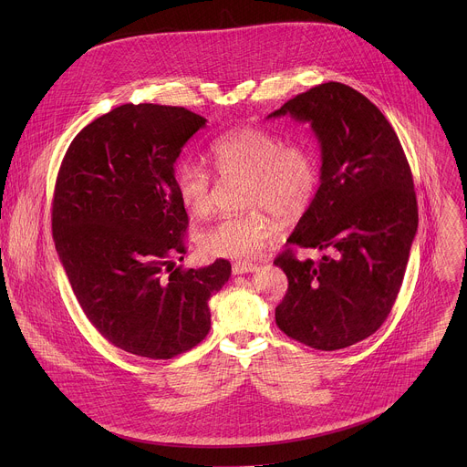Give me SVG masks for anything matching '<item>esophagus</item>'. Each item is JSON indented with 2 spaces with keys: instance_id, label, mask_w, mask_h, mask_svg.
Wrapping results in <instances>:
<instances>
[{
  "instance_id": "34e87169",
  "label": "esophagus",
  "mask_w": 467,
  "mask_h": 467,
  "mask_svg": "<svg viewBox=\"0 0 467 467\" xmlns=\"http://www.w3.org/2000/svg\"><path fill=\"white\" fill-rule=\"evenodd\" d=\"M256 270V264H253V262H245V260H238V262H234L233 264V274L234 275H242V274H251V272H254Z\"/></svg>"
}]
</instances>
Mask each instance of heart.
Segmentation results:
<instances>
[{
	"mask_svg": "<svg viewBox=\"0 0 467 467\" xmlns=\"http://www.w3.org/2000/svg\"><path fill=\"white\" fill-rule=\"evenodd\" d=\"M207 157L222 177L249 179L244 214H229L199 234V245L213 256L253 258L277 234L262 209L281 218L303 214L319 186L316 151L301 142H285L275 130L240 125L211 139ZM173 186L182 207L203 216L213 207V175L202 162L184 161L173 171Z\"/></svg>",
	"mask_w": 467,
	"mask_h": 467,
	"instance_id": "heart-1",
	"label": "heart"
}]
</instances>
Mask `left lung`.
Returning a JSON list of instances; mask_svg holds the SVG:
<instances>
[{
    "label": "left lung",
    "mask_w": 467,
    "mask_h": 467,
    "mask_svg": "<svg viewBox=\"0 0 467 467\" xmlns=\"http://www.w3.org/2000/svg\"><path fill=\"white\" fill-rule=\"evenodd\" d=\"M308 121L321 148V184L274 264L288 277L275 308L286 337L321 351L349 348L386 321L418 231L412 171L393 127L360 92L317 85L272 116Z\"/></svg>",
    "instance_id": "left-lung-1"
}]
</instances>
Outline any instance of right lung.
<instances>
[{
	"instance_id": "obj_1",
	"label": "right lung",
	"mask_w": 467,
	"mask_h": 467,
	"mask_svg": "<svg viewBox=\"0 0 467 467\" xmlns=\"http://www.w3.org/2000/svg\"><path fill=\"white\" fill-rule=\"evenodd\" d=\"M205 121L184 107L125 103L88 123L58 168L62 268L88 321L130 355L168 360L203 342L209 299L231 275L223 258L199 270L171 260L186 253L188 227L173 164Z\"/></svg>"
}]
</instances>
